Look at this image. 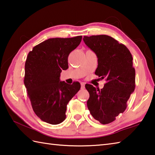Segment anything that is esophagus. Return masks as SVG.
<instances>
[{
	"mask_svg": "<svg viewBox=\"0 0 155 155\" xmlns=\"http://www.w3.org/2000/svg\"><path fill=\"white\" fill-rule=\"evenodd\" d=\"M81 89H84V85H85V84H84V83H81Z\"/></svg>",
	"mask_w": 155,
	"mask_h": 155,
	"instance_id": "obj_1",
	"label": "esophagus"
}]
</instances>
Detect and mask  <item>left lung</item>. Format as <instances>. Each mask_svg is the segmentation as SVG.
<instances>
[{"mask_svg":"<svg viewBox=\"0 0 155 155\" xmlns=\"http://www.w3.org/2000/svg\"><path fill=\"white\" fill-rule=\"evenodd\" d=\"M83 41L98 58L95 74L106 81L101 90L85 84L89 93L87 107L96 120L102 124H110L125 111L135 89L132 54L126 45L109 35L84 36Z\"/></svg>","mask_w":155,"mask_h":155,"instance_id":"1","label":"left lung"}]
</instances>
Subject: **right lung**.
Listing matches in <instances>:
<instances>
[{
	"instance_id": "obj_1",
	"label": "right lung",
	"mask_w": 155,
	"mask_h": 155,
	"mask_svg": "<svg viewBox=\"0 0 155 155\" xmlns=\"http://www.w3.org/2000/svg\"><path fill=\"white\" fill-rule=\"evenodd\" d=\"M81 40L82 35L48 39L35 45L27 57L24 84L33 111L45 122H62L68 103L81 89L78 82L69 84L60 77L68 68L70 53Z\"/></svg>"
}]
</instances>
